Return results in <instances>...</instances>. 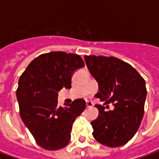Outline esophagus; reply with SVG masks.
<instances>
[{
    "instance_id": "obj_1",
    "label": "esophagus",
    "mask_w": 159,
    "mask_h": 159,
    "mask_svg": "<svg viewBox=\"0 0 159 159\" xmlns=\"http://www.w3.org/2000/svg\"><path fill=\"white\" fill-rule=\"evenodd\" d=\"M86 106L88 108H89V107H93V104L92 101H87L86 102Z\"/></svg>"
}]
</instances>
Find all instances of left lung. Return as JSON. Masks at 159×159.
Wrapping results in <instances>:
<instances>
[{
  "label": "left lung",
  "mask_w": 159,
  "mask_h": 159,
  "mask_svg": "<svg viewBox=\"0 0 159 159\" xmlns=\"http://www.w3.org/2000/svg\"><path fill=\"white\" fill-rule=\"evenodd\" d=\"M84 59L98 82L96 96L114 106L109 111L94 106L99 116L91 122L93 138L107 147L123 146L133 138L143 118L146 82L133 66L115 57L85 55Z\"/></svg>",
  "instance_id": "8db88e82"
}]
</instances>
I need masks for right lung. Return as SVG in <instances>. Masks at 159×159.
<instances>
[{
	"label": "right lung",
	"instance_id": "obj_1",
	"mask_svg": "<svg viewBox=\"0 0 159 159\" xmlns=\"http://www.w3.org/2000/svg\"><path fill=\"white\" fill-rule=\"evenodd\" d=\"M77 54L50 52L41 54L27 66L16 91L19 114L36 142L45 150L66 147L73 123L86 108L83 99L65 107L58 106V92L70 89L74 71L83 67Z\"/></svg>",
	"mask_w": 159,
	"mask_h": 159
}]
</instances>
